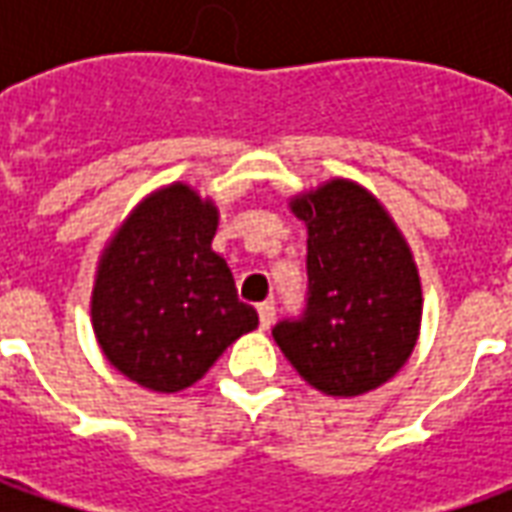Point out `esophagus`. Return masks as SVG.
<instances>
[{
  "mask_svg": "<svg viewBox=\"0 0 512 512\" xmlns=\"http://www.w3.org/2000/svg\"><path fill=\"white\" fill-rule=\"evenodd\" d=\"M257 315H260V329H263V332H268V329H271V323H274V315H277V312H274V304H260V307H257Z\"/></svg>",
  "mask_w": 512,
  "mask_h": 512,
  "instance_id": "1",
  "label": "esophagus"
}]
</instances>
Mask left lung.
Here are the masks:
<instances>
[{"mask_svg": "<svg viewBox=\"0 0 512 512\" xmlns=\"http://www.w3.org/2000/svg\"><path fill=\"white\" fill-rule=\"evenodd\" d=\"M288 205L307 224L310 299L301 321L274 326V340L312 389L365 395L397 376L417 348L422 282L414 252L356 180H326Z\"/></svg>", "mask_w": 512, "mask_h": 512, "instance_id": "1", "label": "left lung"}]
</instances>
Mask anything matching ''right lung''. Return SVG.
Returning <instances> with one entry per match:
<instances>
[{
	"instance_id": "1",
	"label": "right lung",
	"mask_w": 512,
	"mask_h": 512,
	"mask_svg": "<svg viewBox=\"0 0 512 512\" xmlns=\"http://www.w3.org/2000/svg\"><path fill=\"white\" fill-rule=\"evenodd\" d=\"M219 208L175 180L134 205L95 268L90 318L117 373L172 395L197 384L257 312L238 301L230 268L211 249Z\"/></svg>"
}]
</instances>
